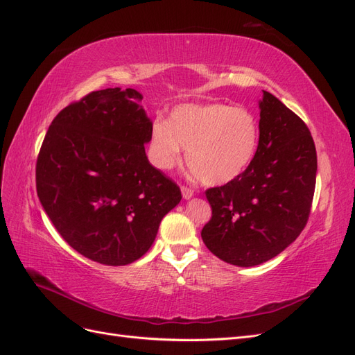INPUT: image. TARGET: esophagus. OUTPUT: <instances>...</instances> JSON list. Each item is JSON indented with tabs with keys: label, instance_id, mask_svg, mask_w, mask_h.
<instances>
[{
	"label": "esophagus",
	"instance_id": "1",
	"mask_svg": "<svg viewBox=\"0 0 355 355\" xmlns=\"http://www.w3.org/2000/svg\"><path fill=\"white\" fill-rule=\"evenodd\" d=\"M181 193H183V198H184V199H190L191 196L195 195V190L187 187V186H181Z\"/></svg>",
	"mask_w": 355,
	"mask_h": 355
}]
</instances>
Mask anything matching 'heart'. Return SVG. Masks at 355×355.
I'll use <instances>...</instances> for the list:
<instances>
[{
    "instance_id": "heart-1",
    "label": "heart",
    "mask_w": 355,
    "mask_h": 355,
    "mask_svg": "<svg viewBox=\"0 0 355 355\" xmlns=\"http://www.w3.org/2000/svg\"><path fill=\"white\" fill-rule=\"evenodd\" d=\"M260 129L254 114L225 103L181 104L169 121L155 119L150 129V157L169 169L187 150V165L205 184H226L238 178L259 147Z\"/></svg>"
}]
</instances>
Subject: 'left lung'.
I'll return each mask as SVG.
<instances>
[{
    "instance_id": "left-lung-1",
    "label": "left lung",
    "mask_w": 355,
    "mask_h": 355,
    "mask_svg": "<svg viewBox=\"0 0 355 355\" xmlns=\"http://www.w3.org/2000/svg\"><path fill=\"white\" fill-rule=\"evenodd\" d=\"M254 159L230 183L205 191L212 217L200 232L212 254L250 268L284 251L311 212L317 151L308 126L263 90Z\"/></svg>"
}]
</instances>
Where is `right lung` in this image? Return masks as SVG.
Returning <instances> with one entry per match:
<instances>
[{"label": "right lung", "mask_w": 355, "mask_h": 355, "mask_svg": "<svg viewBox=\"0 0 355 355\" xmlns=\"http://www.w3.org/2000/svg\"><path fill=\"white\" fill-rule=\"evenodd\" d=\"M138 90H96L53 119L37 159V195L80 254L108 266L143 257L180 187L151 166V121Z\"/></svg>", "instance_id": "right-lung-1"}]
</instances>
